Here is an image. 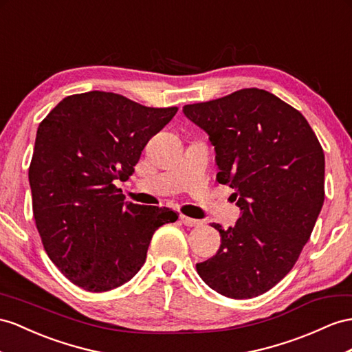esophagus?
<instances>
[{
  "label": "esophagus",
  "instance_id": "obj_1",
  "mask_svg": "<svg viewBox=\"0 0 352 352\" xmlns=\"http://www.w3.org/2000/svg\"><path fill=\"white\" fill-rule=\"evenodd\" d=\"M179 219L186 224L188 228H197V226H202V221L201 220H196V219H190V217H186V215H179Z\"/></svg>",
  "mask_w": 352,
  "mask_h": 352
}]
</instances>
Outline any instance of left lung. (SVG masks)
I'll list each match as a JSON object with an SVG mask.
<instances>
[{"instance_id":"1","label":"left lung","mask_w":352,"mask_h":352,"mask_svg":"<svg viewBox=\"0 0 352 352\" xmlns=\"http://www.w3.org/2000/svg\"><path fill=\"white\" fill-rule=\"evenodd\" d=\"M208 133L217 182L232 187L241 210L220 232L215 256L197 274L230 299L263 294L290 272L324 204V153L305 117L263 89H241L214 101L184 105Z\"/></svg>"}]
</instances>
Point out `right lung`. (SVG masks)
<instances>
[{
  "instance_id": "obj_1",
  "label": "right lung",
  "mask_w": 352,
  "mask_h": 352,
  "mask_svg": "<svg viewBox=\"0 0 352 352\" xmlns=\"http://www.w3.org/2000/svg\"><path fill=\"white\" fill-rule=\"evenodd\" d=\"M175 113L92 90L64 98L40 123L30 166L35 224L52 262L83 290L128 283L153 233L178 219L169 208L124 202L114 184L132 175Z\"/></svg>"
}]
</instances>
